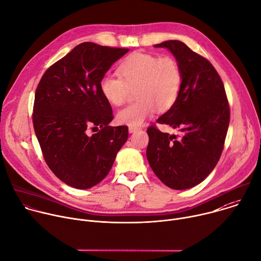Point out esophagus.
Wrapping results in <instances>:
<instances>
[{"label": "esophagus", "instance_id": "esophagus-1", "mask_svg": "<svg viewBox=\"0 0 261 261\" xmlns=\"http://www.w3.org/2000/svg\"><path fill=\"white\" fill-rule=\"evenodd\" d=\"M138 130H140V128H138V127H132V126L129 127V133H134Z\"/></svg>", "mask_w": 261, "mask_h": 261}]
</instances>
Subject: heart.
<instances>
[{
  "label": "heart",
  "instance_id": "b5f03b06",
  "mask_svg": "<svg viewBox=\"0 0 261 261\" xmlns=\"http://www.w3.org/2000/svg\"><path fill=\"white\" fill-rule=\"evenodd\" d=\"M120 77L104 75L100 91L111 105L120 106L134 90L136 102L117 114L119 124L137 127L151 118L157 109L161 113L170 109L177 100L181 87V72L171 57L134 53L119 66Z\"/></svg>",
  "mask_w": 261,
  "mask_h": 261
}]
</instances>
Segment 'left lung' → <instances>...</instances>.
Returning <instances> with one entry per match:
<instances>
[{
    "instance_id": "obj_1",
    "label": "left lung",
    "mask_w": 261,
    "mask_h": 261,
    "mask_svg": "<svg viewBox=\"0 0 261 261\" xmlns=\"http://www.w3.org/2000/svg\"><path fill=\"white\" fill-rule=\"evenodd\" d=\"M154 46L168 49L180 68L177 100L157 120L179 133L175 136L148 127L146 158L167 187L190 189L213 171L224 146L230 115L224 85L214 66L181 41Z\"/></svg>"
}]
</instances>
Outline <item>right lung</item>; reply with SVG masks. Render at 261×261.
Masks as SVG:
<instances>
[{"label": "right lung", "instance_id": "obj_1", "mask_svg": "<svg viewBox=\"0 0 261 261\" xmlns=\"http://www.w3.org/2000/svg\"><path fill=\"white\" fill-rule=\"evenodd\" d=\"M127 48L85 42L50 66L37 87L33 123L44 160L62 181L89 189L109 172L128 139V127H111L113 109L100 81ZM100 130L89 136V127Z\"/></svg>", "mask_w": 261, "mask_h": 261}]
</instances>
